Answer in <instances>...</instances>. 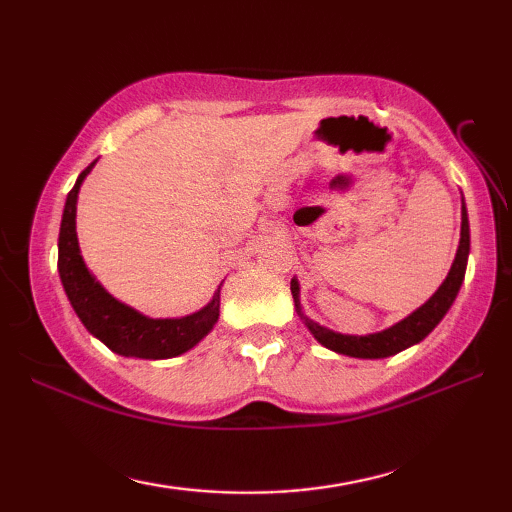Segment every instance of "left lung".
<instances>
[{
    "label": "left lung",
    "mask_w": 512,
    "mask_h": 512,
    "mask_svg": "<svg viewBox=\"0 0 512 512\" xmlns=\"http://www.w3.org/2000/svg\"><path fill=\"white\" fill-rule=\"evenodd\" d=\"M467 255H470V221H467V210L463 203L461 210V241H458V250L454 257V264L449 268V273L445 277V282L440 284L438 291L424 302L422 307H418L413 314L406 316L400 323H395L393 327L384 329V332L377 334H368V336H350V334H339L332 332L323 325L314 323V320L307 318L302 314L300 307V284L296 277L291 280V293H293V302H296V311L300 318L305 320V325L314 339L325 345L327 350H334L339 354H348V357H357V359H384V357H393V354L402 352L411 345L420 343L424 336H429V332L436 327L443 316L452 307V302L458 296V289H461L463 277H465V268H467Z\"/></svg>",
    "instance_id": "1"
}]
</instances>
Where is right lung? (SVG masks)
Returning <instances> with one entry per match:
<instances>
[{
  "mask_svg": "<svg viewBox=\"0 0 512 512\" xmlns=\"http://www.w3.org/2000/svg\"><path fill=\"white\" fill-rule=\"evenodd\" d=\"M92 167L94 162L76 178V185L67 194L63 221H60L58 273L67 298L85 329L121 357H178V354L192 350L198 341L212 332L216 320H219L221 287L216 289L214 298L201 311H194V314L183 318H149L112 298L85 266L79 237H76V201H79V189Z\"/></svg>",
  "mask_w": 512,
  "mask_h": 512,
  "instance_id": "add662e5",
  "label": "right lung"
}]
</instances>
